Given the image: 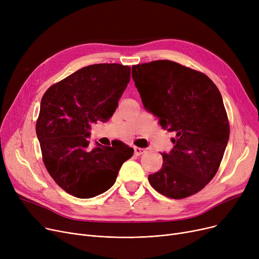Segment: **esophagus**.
<instances>
[{
	"instance_id": "esophagus-1",
	"label": "esophagus",
	"mask_w": 259,
	"mask_h": 259,
	"mask_svg": "<svg viewBox=\"0 0 259 259\" xmlns=\"http://www.w3.org/2000/svg\"><path fill=\"white\" fill-rule=\"evenodd\" d=\"M145 152H146V149H144V148H139V147H134V154H135V155L140 156V155L144 154Z\"/></svg>"
}]
</instances>
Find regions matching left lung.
Masks as SVG:
<instances>
[{
	"label": "left lung",
	"instance_id": "1",
	"mask_svg": "<svg viewBox=\"0 0 259 259\" xmlns=\"http://www.w3.org/2000/svg\"><path fill=\"white\" fill-rule=\"evenodd\" d=\"M144 107L161 128L174 132L170 153H162L150 185L173 199L191 196L214 178L229 141L230 126L222 94L199 71L168 60L132 66Z\"/></svg>",
	"mask_w": 259,
	"mask_h": 259
}]
</instances>
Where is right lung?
<instances>
[{
    "mask_svg": "<svg viewBox=\"0 0 259 259\" xmlns=\"http://www.w3.org/2000/svg\"><path fill=\"white\" fill-rule=\"evenodd\" d=\"M131 68L94 64L52 85L40 101L36 120L44 165L64 191L91 198L110 189L133 149L115 146L88 148L90 124L109 120L130 80Z\"/></svg>",
    "mask_w": 259,
    "mask_h": 259,
    "instance_id": "1",
    "label": "right lung"
}]
</instances>
